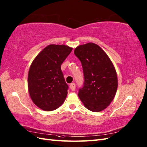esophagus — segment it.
I'll use <instances>...</instances> for the list:
<instances>
[{
  "label": "esophagus",
  "mask_w": 147,
  "mask_h": 147,
  "mask_svg": "<svg viewBox=\"0 0 147 147\" xmlns=\"http://www.w3.org/2000/svg\"><path fill=\"white\" fill-rule=\"evenodd\" d=\"M69 88H70V89L72 90V91H74V90H75V89H76V85H75V83H71L70 85H69Z\"/></svg>",
  "instance_id": "esophagus-1"
}]
</instances>
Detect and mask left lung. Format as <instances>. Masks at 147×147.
<instances>
[{
    "label": "left lung",
    "instance_id": "obj_1",
    "mask_svg": "<svg viewBox=\"0 0 147 147\" xmlns=\"http://www.w3.org/2000/svg\"><path fill=\"white\" fill-rule=\"evenodd\" d=\"M74 53L83 71V86L78 92L80 100L90 111H103L114 99L117 88L113 64L105 52L93 43L78 46Z\"/></svg>",
    "mask_w": 147,
    "mask_h": 147
}]
</instances>
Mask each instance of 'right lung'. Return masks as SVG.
Segmentation results:
<instances>
[{"mask_svg":"<svg viewBox=\"0 0 147 147\" xmlns=\"http://www.w3.org/2000/svg\"><path fill=\"white\" fill-rule=\"evenodd\" d=\"M73 49L64 45H49L40 52L31 65L28 86L30 97L43 111H54L67 95L61 64Z\"/></svg>","mask_w":147,"mask_h":147,"instance_id":"right-lung-1","label":"right lung"}]
</instances>
